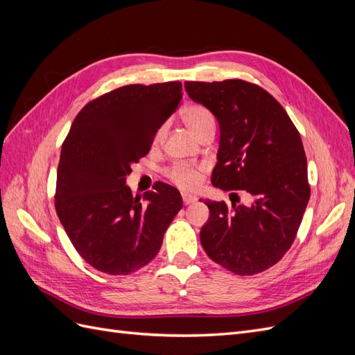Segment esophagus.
Here are the masks:
<instances>
[{
	"instance_id": "1",
	"label": "esophagus",
	"mask_w": 355,
	"mask_h": 355,
	"mask_svg": "<svg viewBox=\"0 0 355 355\" xmlns=\"http://www.w3.org/2000/svg\"><path fill=\"white\" fill-rule=\"evenodd\" d=\"M182 200H184V204H185V206H188V204L194 202L197 198H196V197H191V196H182Z\"/></svg>"
}]
</instances>
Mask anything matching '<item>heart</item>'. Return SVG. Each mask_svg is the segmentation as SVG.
<instances>
[{
    "instance_id": "b5f03b06",
    "label": "heart",
    "mask_w": 355,
    "mask_h": 355,
    "mask_svg": "<svg viewBox=\"0 0 355 355\" xmlns=\"http://www.w3.org/2000/svg\"><path fill=\"white\" fill-rule=\"evenodd\" d=\"M182 116H184V121L187 125L191 128L192 133L200 136L207 127L214 125V118L211 112L200 103L189 105L182 112ZM166 127H159L158 132L155 135L154 142L159 144L164 137ZM166 176L173 182L175 185L179 188L185 189V191H194L198 188L200 182H201V175H200V168L196 166H189V164H173L170 166L166 170Z\"/></svg>"
}]
</instances>
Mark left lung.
<instances>
[{
    "mask_svg": "<svg viewBox=\"0 0 355 355\" xmlns=\"http://www.w3.org/2000/svg\"><path fill=\"white\" fill-rule=\"evenodd\" d=\"M185 90L220 127L211 184L253 200L250 206L204 201L210 218L200 232L202 249L234 274H259L293 244L309 201L302 139L283 106L257 84L187 81Z\"/></svg>",
    "mask_w": 355,
    "mask_h": 355,
    "instance_id": "obj_1",
    "label": "left lung"
}]
</instances>
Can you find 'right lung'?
I'll list each match as a JSON object with an SVG mask.
<instances>
[{
  "mask_svg": "<svg viewBox=\"0 0 355 355\" xmlns=\"http://www.w3.org/2000/svg\"><path fill=\"white\" fill-rule=\"evenodd\" d=\"M180 99V81L130 84L93 99L75 116L62 145L55 206L75 250L94 270H141L182 209L179 191L164 182L141 197L125 187L132 164L149 153Z\"/></svg>",
  "mask_w": 355,
  "mask_h": 355,
  "instance_id": "1",
  "label": "right lung"
}]
</instances>
